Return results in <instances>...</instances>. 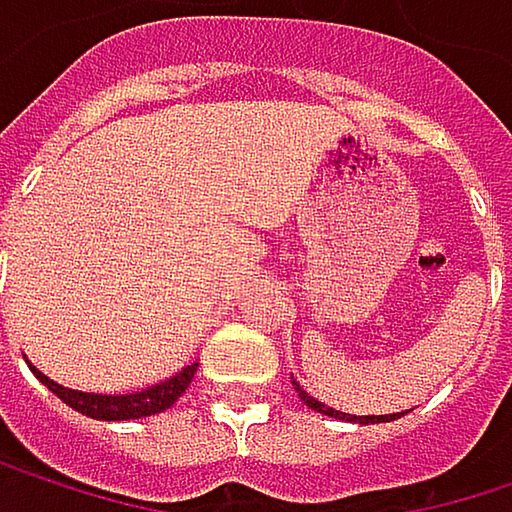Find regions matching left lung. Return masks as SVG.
<instances>
[{"mask_svg":"<svg viewBox=\"0 0 512 512\" xmlns=\"http://www.w3.org/2000/svg\"><path fill=\"white\" fill-rule=\"evenodd\" d=\"M293 387H296V393L302 398L307 407H313L316 413H325V416H334V419H349V422H360V425H369V422H393L398 419V413H390V416H349V413H340V410H334V407H328V404H322V401H316L310 393H304L302 387L293 381ZM404 416V413H401Z\"/></svg>","mask_w":512,"mask_h":512,"instance_id":"8db88e82","label":"left lung"}]
</instances>
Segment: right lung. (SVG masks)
I'll return each instance as SVG.
<instances>
[{
    "mask_svg": "<svg viewBox=\"0 0 512 512\" xmlns=\"http://www.w3.org/2000/svg\"><path fill=\"white\" fill-rule=\"evenodd\" d=\"M31 366V363H28ZM199 363L184 366L181 372H175L172 378H166L155 387H146L140 393H125V395H102V393H78V390H67L61 384H55L52 378H46L40 369L31 366V372L37 375V381L58 395L64 404H70L72 410L90 416V419H102V422H125V419H143V416H155L163 413L166 407H172L184 390L190 387L193 375H196Z\"/></svg>",
    "mask_w": 512,
    "mask_h": 512,
    "instance_id": "add662e5",
    "label": "right lung"
}]
</instances>
